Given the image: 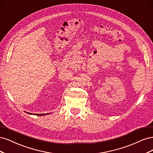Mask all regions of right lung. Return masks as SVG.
Returning a JSON list of instances; mask_svg holds the SVG:
<instances>
[{
	"label": "right lung",
	"instance_id": "add662e5",
	"mask_svg": "<svg viewBox=\"0 0 153 153\" xmlns=\"http://www.w3.org/2000/svg\"><path fill=\"white\" fill-rule=\"evenodd\" d=\"M27 114H30V115H32V113H29V112H27ZM48 114H48V113H47V114H34V115H48Z\"/></svg>",
	"mask_w": 153,
	"mask_h": 153
}]
</instances>
